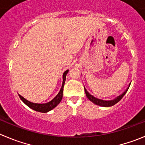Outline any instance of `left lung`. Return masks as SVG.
Here are the masks:
<instances>
[{
    "mask_svg": "<svg viewBox=\"0 0 145 145\" xmlns=\"http://www.w3.org/2000/svg\"><path fill=\"white\" fill-rule=\"evenodd\" d=\"M130 84H129V86L127 87V89H126L125 91H124V92H123L122 94H121V95L118 96V97H117V98L114 99L109 100V101H105V100H101V99H99L96 98V97H94V96L91 95V94H89V93L87 91V90L85 89V87H84V91H85V93H86V97H87V98L89 99L90 101H92L93 103L95 104V105H99V106H105V107H107V106H113V105H116L117 102H119V101H120V100L122 99V97H124V94L127 93V90L129 89V86H130Z\"/></svg>",
    "mask_w": 145,
    "mask_h": 145,
    "instance_id": "1",
    "label": "left lung"
}]
</instances>
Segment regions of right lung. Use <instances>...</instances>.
I'll return each instance as SVG.
<instances>
[{"instance_id": "1", "label": "right lung", "mask_w": 145, "mask_h": 145, "mask_svg": "<svg viewBox=\"0 0 145 145\" xmlns=\"http://www.w3.org/2000/svg\"><path fill=\"white\" fill-rule=\"evenodd\" d=\"M69 70H66L64 73L63 74V83H62L61 88L60 91H59V94L54 97L51 101H50L49 102H47L45 104H36V103H32V102H30L29 101L25 99V98L21 96L19 94V97L21 100L23 101L25 105H26L28 107H30L31 109H33V110L36 111V112H42V113H46V112H48L49 111L52 110L54 108L56 107L61 102L62 99V97H63V86H64L65 81H66V74H68Z\"/></svg>"}]
</instances>
